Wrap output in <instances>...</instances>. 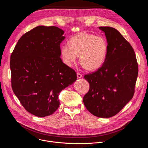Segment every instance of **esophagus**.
Segmentation results:
<instances>
[{
    "mask_svg": "<svg viewBox=\"0 0 148 148\" xmlns=\"http://www.w3.org/2000/svg\"><path fill=\"white\" fill-rule=\"evenodd\" d=\"M77 78H81L82 77V74L81 73H77Z\"/></svg>",
    "mask_w": 148,
    "mask_h": 148,
    "instance_id": "obj_1",
    "label": "esophagus"
}]
</instances>
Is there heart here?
Listing matches in <instances>:
<instances>
[{"label": "heart", "instance_id": "1", "mask_svg": "<svg viewBox=\"0 0 148 148\" xmlns=\"http://www.w3.org/2000/svg\"><path fill=\"white\" fill-rule=\"evenodd\" d=\"M108 50V43L103 37L87 33L73 36L70 40V45L64 43L61 47L62 58L68 66H71L79 56L81 64L90 71L102 67Z\"/></svg>", "mask_w": 148, "mask_h": 148}]
</instances>
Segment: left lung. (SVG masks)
Instances as JSON below:
<instances>
[{
	"label": "left lung",
	"instance_id": "8db88e82",
	"mask_svg": "<svg viewBox=\"0 0 148 148\" xmlns=\"http://www.w3.org/2000/svg\"><path fill=\"white\" fill-rule=\"evenodd\" d=\"M99 29L106 36L108 54L101 67L84 76L90 84V90L83 102L92 115L110 118L132 99L138 65L132 47L116 29L111 27Z\"/></svg>",
	"mask_w": 148,
	"mask_h": 148
}]
</instances>
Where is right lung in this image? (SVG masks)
<instances>
[{"label": "right lung", "instance_id": "add662e5", "mask_svg": "<svg viewBox=\"0 0 148 148\" xmlns=\"http://www.w3.org/2000/svg\"><path fill=\"white\" fill-rule=\"evenodd\" d=\"M64 32L39 26L18 40L10 56L13 92L30 114L45 117L59 107L58 94L77 79L75 71L60 58Z\"/></svg>", "mask_w": 148, "mask_h": 148}]
</instances>
